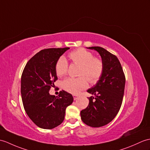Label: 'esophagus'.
Segmentation results:
<instances>
[{
	"label": "esophagus",
	"mask_w": 150,
	"mask_h": 150,
	"mask_svg": "<svg viewBox=\"0 0 150 150\" xmlns=\"http://www.w3.org/2000/svg\"><path fill=\"white\" fill-rule=\"evenodd\" d=\"M77 98H78V97H76V96H74V100H76V99H77Z\"/></svg>",
	"instance_id": "obj_1"
}]
</instances>
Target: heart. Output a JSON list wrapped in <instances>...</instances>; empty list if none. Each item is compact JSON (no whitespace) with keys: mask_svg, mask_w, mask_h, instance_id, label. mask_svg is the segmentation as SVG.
Returning a JSON list of instances; mask_svg holds the SVG:
<instances>
[{"mask_svg":"<svg viewBox=\"0 0 150 150\" xmlns=\"http://www.w3.org/2000/svg\"><path fill=\"white\" fill-rule=\"evenodd\" d=\"M68 57L73 64L79 66L78 78H68L62 82V88L67 92L76 95L82 90L88 88V81L96 83L102 76L104 64L102 59L94 57L92 52L84 48H78L68 54ZM68 62L64 57H59L55 64L56 75L62 77L67 74Z\"/></svg>","mask_w":150,"mask_h":150,"instance_id":"1","label":"heart"}]
</instances>
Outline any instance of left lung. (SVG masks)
<instances>
[{"label":"left lung","mask_w":150,"mask_h":150,"mask_svg":"<svg viewBox=\"0 0 150 150\" xmlns=\"http://www.w3.org/2000/svg\"><path fill=\"white\" fill-rule=\"evenodd\" d=\"M100 54L104 64L103 74L96 84L88 91L95 96L89 97V105L81 112V119L91 127L106 125L116 117L122 104L125 76L116 55L105 48L91 47Z\"/></svg>","instance_id":"left-lung-1"}]
</instances>
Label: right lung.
I'll return each mask as SVG.
<instances>
[{"mask_svg": "<svg viewBox=\"0 0 150 150\" xmlns=\"http://www.w3.org/2000/svg\"><path fill=\"white\" fill-rule=\"evenodd\" d=\"M69 48L41 50L27 62L21 77V95L24 109L38 127L52 129L64 121L66 109L74 98L62 90L58 96L49 91L57 80L55 64Z\"/></svg>", "mask_w": 150, "mask_h": 150, "instance_id": "1", "label": "right lung"}]
</instances>
